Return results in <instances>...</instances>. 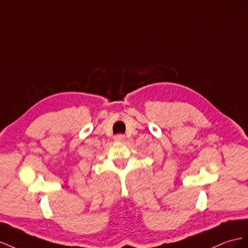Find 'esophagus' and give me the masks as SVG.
Masks as SVG:
<instances>
[{
  "label": "esophagus",
  "instance_id": "obj_1",
  "mask_svg": "<svg viewBox=\"0 0 248 248\" xmlns=\"http://www.w3.org/2000/svg\"><path fill=\"white\" fill-rule=\"evenodd\" d=\"M124 140H125V136L122 135V134H119V135H116L114 137V141H116V142H124Z\"/></svg>",
  "mask_w": 248,
  "mask_h": 248
}]
</instances>
